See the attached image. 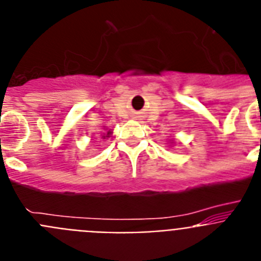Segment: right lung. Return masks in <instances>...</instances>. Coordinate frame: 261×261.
<instances>
[{"mask_svg":"<svg viewBox=\"0 0 261 261\" xmlns=\"http://www.w3.org/2000/svg\"><path fill=\"white\" fill-rule=\"evenodd\" d=\"M110 135H111V132H110V130H108V132H107V135H106V136H103V137H110Z\"/></svg>","mask_w":261,"mask_h":261,"instance_id":"right-lung-1","label":"right lung"}]
</instances>
